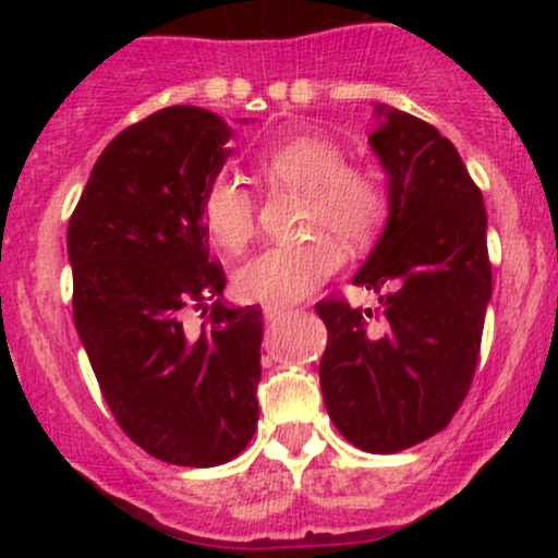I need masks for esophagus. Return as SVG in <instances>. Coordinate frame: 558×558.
<instances>
[{"mask_svg":"<svg viewBox=\"0 0 558 558\" xmlns=\"http://www.w3.org/2000/svg\"><path fill=\"white\" fill-rule=\"evenodd\" d=\"M262 315H265L267 323H278L280 317L288 315V306H283V304H265V306H262Z\"/></svg>","mask_w":558,"mask_h":558,"instance_id":"34e87169","label":"esophagus"}]
</instances>
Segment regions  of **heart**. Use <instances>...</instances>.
Here are the masks:
<instances>
[{
  "instance_id": "1",
  "label": "heart",
  "mask_w": 558,
  "mask_h": 558,
  "mask_svg": "<svg viewBox=\"0 0 558 558\" xmlns=\"http://www.w3.org/2000/svg\"><path fill=\"white\" fill-rule=\"evenodd\" d=\"M259 170L267 181L306 196L310 230H328L343 243L367 241L386 213L380 183L349 168L341 146L317 133L275 141L262 151ZM202 222L217 246L241 252L254 233L252 191L235 178H215L202 194ZM338 265L341 252L328 239L262 248L235 272V291L246 301L288 304L325 283Z\"/></svg>"
}]
</instances>
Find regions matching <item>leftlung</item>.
<instances>
[{"label": "left lung", "instance_id": "obj_1", "mask_svg": "<svg viewBox=\"0 0 558 558\" xmlns=\"http://www.w3.org/2000/svg\"><path fill=\"white\" fill-rule=\"evenodd\" d=\"M369 146L388 178V220L351 283L377 310L319 301V386L332 425L369 453L417 446L451 422L477 367L493 293L488 217L438 128L375 105Z\"/></svg>", "mask_w": 558, "mask_h": 558}]
</instances>
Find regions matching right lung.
<instances>
[{
  "instance_id": "add662e5",
  "label": "right lung",
  "mask_w": 558,
  "mask_h": 558,
  "mask_svg": "<svg viewBox=\"0 0 558 558\" xmlns=\"http://www.w3.org/2000/svg\"><path fill=\"white\" fill-rule=\"evenodd\" d=\"M230 138L202 107L149 114L101 151L68 226L75 330L101 396L133 444L178 466L230 462L259 420L262 310L222 304L202 222ZM194 305L210 310L198 333L182 328Z\"/></svg>"
}]
</instances>
